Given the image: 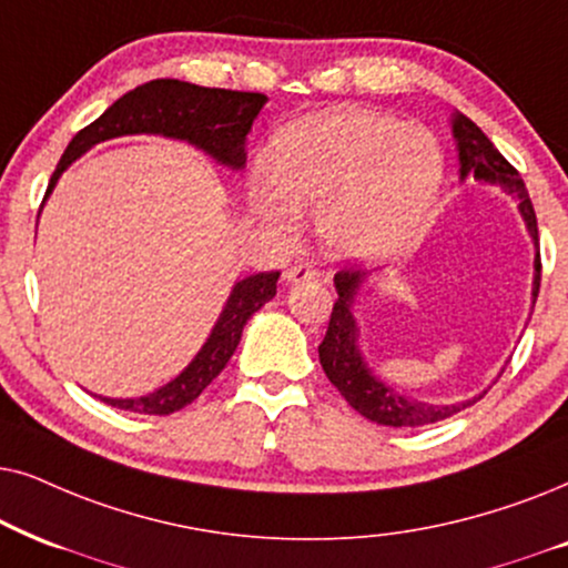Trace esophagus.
I'll use <instances>...</instances> for the list:
<instances>
[{
    "label": "esophagus",
    "instance_id": "obj_1",
    "mask_svg": "<svg viewBox=\"0 0 568 568\" xmlns=\"http://www.w3.org/2000/svg\"><path fill=\"white\" fill-rule=\"evenodd\" d=\"M316 277H320V270L308 262H296L293 267H288V272H285V280H288L291 285L308 283V280H316Z\"/></svg>",
    "mask_w": 568,
    "mask_h": 568
}]
</instances>
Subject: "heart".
Masks as SVG:
<instances>
[{
  "instance_id": "1",
  "label": "heart",
  "mask_w": 568,
  "mask_h": 568,
  "mask_svg": "<svg viewBox=\"0 0 568 568\" xmlns=\"http://www.w3.org/2000/svg\"><path fill=\"white\" fill-rule=\"evenodd\" d=\"M444 158L434 134L372 111L324 113L291 126L275 171L256 169L260 213L291 223L298 202L320 207V229L345 256L397 252L430 207Z\"/></svg>"
}]
</instances>
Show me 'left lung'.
Instances as JSON below:
<instances>
[{
    "label": "left lung",
    "mask_w": 568,
    "mask_h": 568,
    "mask_svg": "<svg viewBox=\"0 0 568 568\" xmlns=\"http://www.w3.org/2000/svg\"><path fill=\"white\" fill-rule=\"evenodd\" d=\"M452 134L457 140L459 150V179H465L467 173H473L478 181H488V184H498L504 192L514 194L519 200V213L525 217L527 231L535 241V280H532V301L538 298L540 291V244H538V217H535V207L527 194L525 181H521L519 171L498 153L486 134L475 121H470L463 113H455L452 119ZM366 277V272L361 270H339L335 275V288L337 301L332 306L329 327L320 345V363L327 374V379L339 389V395L347 399V405L355 407L363 418L379 423V426H395V428H415V426H428V423L452 418V415L465 410L480 397L465 399L457 405H430L418 403L399 395L397 389L387 387V384L376 379L372 368L366 366L363 355L355 345L358 339V327L353 320V298L358 285Z\"/></svg>",
    "instance_id": "1"
}]
</instances>
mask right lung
I'll return each instance as SVG.
<instances>
[{
    "label": "right lung",
    "mask_w": 568,
    "mask_h": 568,
    "mask_svg": "<svg viewBox=\"0 0 568 568\" xmlns=\"http://www.w3.org/2000/svg\"><path fill=\"white\" fill-rule=\"evenodd\" d=\"M267 103L262 93H241V90L200 88L181 80H150L145 85L130 90L111 103L93 124L74 134L59 161L54 176L49 181L47 196L67 171V165L98 142L124 138V134H163V138L186 140L189 145L205 150L217 163L239 171L246 163V134L252 130L256 113ZM280 272H260L233 285L229 304L217 316L207 343L194 355V361L171 379L165 387L150 392L145 397L113 399L101 397L105 405L119 410L142 415H169L194 403L202 389L223 372L225 363L236 351L244 324L254 312L267 304L277 293Z\"/></svg>",
    "instance_id": "add662e5"
}]
</instances>
